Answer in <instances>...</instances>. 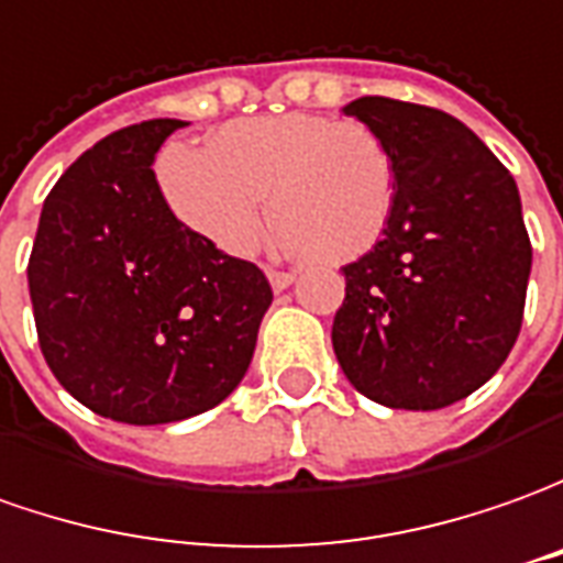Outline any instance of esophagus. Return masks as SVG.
Here are the masks:
<instances>
[{
  "mask_svg": "<svg viewBox=\"0 0 563 563\" xmlns=\"http://www.w3.org/2000/svg\"><path fill=\"white\" fill-rule=\"evenodd\" d=\"M267 280H271V286H274L277 292H283L289 283L296 280V274H292V271H277V267H267Z\"/></svg>",
  "mask_w": 563,
  "mask_h": 563,
  "instance_id": "34e87169",
  "label": "esophagus"
}]
</instances>
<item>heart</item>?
Instances as JSON below:
<instances>
[{"instance_id":"b5f03b06","label":"heart","mask_w":563,"mask_h":563,"mask_svg":"<svg viewBox=\"0 0 563 563\" xmlns=\"http://www.w3.org/2000/svg\"><path fill=\"white\" fill-rule=\"evenodd\" d=\"M159 181L172 212L228 255L258 246L271 194L283 243L342 265L385 233L397 175L366 122L283 113L228 122L206 151L166 153Z\"/></svg>"}]
</instances>
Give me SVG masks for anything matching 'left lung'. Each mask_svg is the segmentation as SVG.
<instances>
[{
    "label": "left lung",
    "mask_w": 563,
    "mask_h": 563,
    "mask_svg": "<svg viewBox=\"0 0 563 563\" xmlns=\"http://www.w3.org/2000/svg\"><path fill=\"white\" fill-rule=\"evenodd\" d=\"M394 156V209L373 250L342 267L332 347L347 382L394 410H441L506 363L533 246L493 151L434 107L366 95L347 107Z\"/></svg>",
    "instance_id": "8db88e82"
}]
</instances>
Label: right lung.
<instances>
[{
	"mask_svg": "<svg viewBox=\"0 0 563 563\" xmlns=\"http://www.w3.org/2000/svg\"><path fill=\"white\" fill-rule=\"evenodd\" d=\"M181 125L137 122L82 153L42 202L26 265L48 369L125 426L218 407L274 298L262 267L190 231L156 185L153 156Z\"/></svg>",
	"mask_w": 563,
	"mask_h": 563,
	"instance_id": "1",
	"label": "right lung"
}]
</instances>
